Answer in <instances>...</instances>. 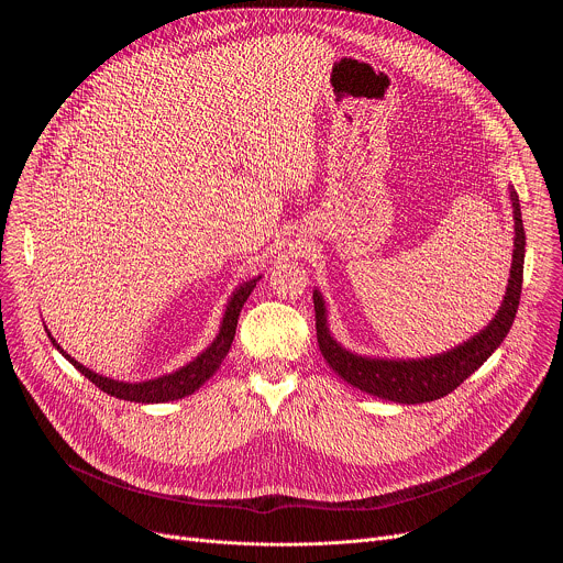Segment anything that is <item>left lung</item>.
Segmentation results:
<instances>
[{"label": "left lung", "instance_id": "obj_1", "mask_svg": "<svg viewBox=\"0 0 563 563\" xmlns=\"http://www.w3.org/2000/svg\"><path fill=\"white\" fill-rule=\"evenodd\" d=\"M510 202H512V218H515V250H512V267L506 287V296L501 307L497 309L490 323L474 334L472 339L463 341L461 345L434 354L428 358H374L361 356L345 350L330 332L328 323V305L323 294L313 289V309H316V336L318 347L330 367L350 385L385 398L394 404H428L437 400L450 391H454L470 374H474L484 365L493 352L504 343L508 336L519 298H521V283H523V256H526V231L521 220L519 196L510 187Z\"/></svg>", "mask_w": 563, "mask_h": 563}]
</instances>
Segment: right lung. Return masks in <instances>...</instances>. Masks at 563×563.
<instances>
[{"instance_id": "obj_1", "label": "right lung", "mask_w": 563, "mask_h": 563, "mask_svg": "<svg viewBox=\"0 0 563 563\" xmlns=\"http://www.w3.org/2000/svg\"><path fill=\"white\" fill-rule=\"evenodd\" d=\"M263 276H256L247 283L240 285L227 307H224V313H222V320H220V330L216 334V339L209 343L207 350H202L194 361H189L187 365L178 367L176 372L172 374H163L157 378H148V380H115L111 376H102L89 367H85L82 363H77L70 354H66L59 343L51 336L48 332V339L53 343V347H57V352L77 369L82 372L91 383H96L102 391L115 396V398H122V400H133V404H167V400H178V398H185L189 394H194L196 389H200L213 374L216 369L220 367V363L224 361L231 343H233V336H235V325H238V316H240V309H243V305L247 302L250 294L254 291L256 283L261 280Z\"/></svg>"}]
</instances>
